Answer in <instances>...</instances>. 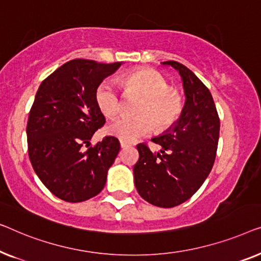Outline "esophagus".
Listing matches in <instances>:
<instances>
[{
    "mask_svg": "<svg viewBox=\"0 0 261 261\" xmlns=\"http://www.w3.org/2000/svg\"><path fill=\"white\" fill-rule=\"evenodd\" d=\"M129 146H131L130 143H127V142H124V141H120V148H122V149L129 148Z\"/></svg>",
    "mask_w": 261,
    "mask_h": 261,
    "instance_id": "esophagus-1",
    "label": "esophagus"
}]
</instances>
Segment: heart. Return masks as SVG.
<instances>
[{"instance_id": "1", "label": "heart", "mask_w": 261, "mask_h": 261, "mask_svg": "<svg viewBox=\"0 0 261 261\" xmlns=\"http://www.w3.org/2000/svg\"><path fill=\"white\" fill-rule=\"evenodd\" d=\"M126 91H136L144 95L139 104L138 116H126L110 124L108 132L120 141L131 143L152 132L153 127L166 129L181 116L183 100L179 93L170 89L162 73L152 68H139L120 80ZM95 101L102 115L112 118L120 112L122 97L117 84L105 79L95 91Z\"/></svg>"}]
</instances>
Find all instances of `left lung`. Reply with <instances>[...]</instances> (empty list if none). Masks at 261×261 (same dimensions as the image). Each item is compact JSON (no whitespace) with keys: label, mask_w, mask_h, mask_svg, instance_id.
<instances>
[{"label":"left lung","mask_w":261,"mask_h":261,"mask_svg":"<svg viewBox=\"0 0 261 261\" xmlns=\"http://www.w3.org/2000/svg\"><path fill=\"white\" fill-rule=\"evenodd\" d=\"M182 76L187 97L175 125L151 141L162 146L152 152L145 143L137 145L135 186L145 201L171 208L190 199L211 172L220 135V118L208 87L185 65L164 61Z\"/></svg>","instance_id":"1"}]
</instances>
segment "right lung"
<instances>
[{
    "instance_id": "add662e5",
    "label": "right lung",
    "mask_w": 261,
    "mask_h": 261,
    "mask_svg": "<svg viewBox=\"0 0 261 261\" xmlns=\"http://www.w3.org/2000/svg\"><path fill=\"white\" fill-rule=\"evenodd\" d=\"M122 62L69 60L40 85L27 122L28 155L33 169L50 193L67 202L98 195L120 144L108 136L90 139L105 124L95 91Z\"/></svg>"
}]
</instances>
